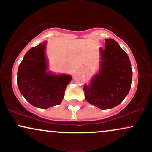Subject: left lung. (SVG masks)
I'll return each mask as SVG.
<instances>
[{"label":"left lung","mask_w":152,"mask_h":152,"mask_svg":"<svg viewBox=\"0 0 152 152\" xmlns=\"http://www.w3.org/2000/svg\"><path fill=\"white\" fill-rule=\"evenodd\" d=\"M100 48L99 73L85 84V99L101 109H112L126 96L132 86V70L128 55L114 39L105 40Z\"/></svg>","instance_id":"1"}]
</instances>
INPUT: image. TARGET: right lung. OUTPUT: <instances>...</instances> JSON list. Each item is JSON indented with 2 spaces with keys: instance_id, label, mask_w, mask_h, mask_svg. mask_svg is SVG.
Instances as JSON below:
<instances>
[{
  "instance_id": "1",
  "label": "right lung",
  "mask_w": 152,
  "mask_h": 152,
  "mask_svg": "<svg viewBox=\"0 0 152 152\" xmlns=\"http://www.w3.org/2000/svg\"><path fill=\"white\" fill-rule=\"evenodd\" d=\"M46 43L31 48L18 67L17 83L19 91L31 105L48 109L58 105L64 96L70 75H56L48 71L45 54Z\"/></svg>"
}]
</instances>
